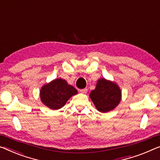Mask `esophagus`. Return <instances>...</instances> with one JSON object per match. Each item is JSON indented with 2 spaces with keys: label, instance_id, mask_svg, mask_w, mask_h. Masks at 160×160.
I'll use <instances>...</instances> for the list:
<instances>
[{
  "label": "esophagus",
  "instance_id": "esophagus-1",
  "mask_svg": "<svg viewBox=\"0 0 160 160\" xmlns=\"http://www.w3.org/2000/svg\"><path fill=\"white\" fill-rule=\"evenodd\" d=\"M87 91H88L87 88H83V89L80 90V92H82V93H86Z\"/></svg>",
  "mask_w": 160,
  "mask_h": 160
}]
</instances>
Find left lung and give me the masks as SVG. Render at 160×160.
<instances>
[{
	"label": "left lung",
	"mask_w": 160,
	"mask_h": 160,
	"mask_svg": "<svg viewBox=\"0 0 160 160\" xmlns=\"http://www.w3.org/2000/svg\"><path fill=\"white\" fill-rule=\"evenodd\" d=\"M90 97L98 110L106 113L120 103L121 92L117 85L103 78L98 81L96 88L90 92Z\"/></svg>",
	"instance_id": "left-lung-1"
}]
</instances>
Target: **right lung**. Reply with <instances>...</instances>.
<instances>
[{
    "mask_svg": "<svg viewBox=\"0 0 160 160\" xmlns=\"http://www.w3.org/2000/svg\"><path fill=\"white\" fill-rule=\"evenodd\" d=\"M77 93L75 88L59 78L44 85L40 91V98L45 106L52 110H57L65 106L70 97Z\"/></svg>",
    "mask_w": 160,
    "mask_h": 160,
    "instance_id": "1",
    "label": "right lung"
}]
</instances>
